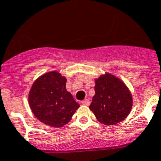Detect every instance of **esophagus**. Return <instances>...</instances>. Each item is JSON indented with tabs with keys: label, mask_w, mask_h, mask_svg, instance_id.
Segmentation results:
<instances>
[{
	"label": "esophagus",
	"mask_w": 161,
	"mask_h": 161,
	"mask_svg": "<svg viewBox=\"0 0 161 161\" xmlns=\"http://www.w3.org/2000/svg\"><path fill=\"white\" fill-rule=\"evenodd\" d=\"M82 104L84 105V106H89L90 105V101H89L88 99H85L82 101Z\"/></svg>",
	"instance_id": "esophagus-1"
}]
</instances>
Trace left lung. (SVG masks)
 Instances as JSON below:
<instances>
[{
    "label": "left lung",
    "mask_w": 161,
    "mask_h": 161,
    "mask_svg": "<svg viewBox=\"0 0 161 161\" xmlns=\"http://www.w3.org/2000/svg\"><path fill=\"white\" fill-rule=\"evenodd\" d=\"M95 95L89 109L105 125H114L128 117L133 96L127 85L114 74L106 72L95 78Z\"/></svg>",
    "instance_id": "8db88e82"
}]
</instances>
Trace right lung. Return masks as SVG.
Instances as JSON below:
<instances>
[{
	"label": "right lung",
	"instance_id": "1",
	"mask_svg": "<svg viewBox=\"0 0 161 161\" xmlns=\"http://www.w3.org/2000/svg\"><path fill=\"white\" fill-rule=\"evenodd\" d=\"M67 78L58 71L45 73L34 81L28 92V104L35 117L46 125L61 128L79 108L66 90Z\"/></svg>",
	"mask_w": 161,
	"mask_h": 161
}]
</instances>
